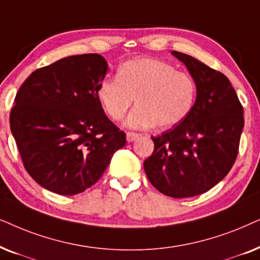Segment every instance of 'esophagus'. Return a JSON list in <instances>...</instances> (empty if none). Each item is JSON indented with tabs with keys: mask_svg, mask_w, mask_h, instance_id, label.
Masks as SVG:
<instances>
[{
	"mask_svg": "<svg viewBox=\"0 0 260 260\" xmlns=\"http://www.w3.org/2000/svg\"><path fill=\"white\" fill-rule=\"evenodd\" d=\"M140 137V134L139 133H133V132H128L127 134H126V139H127V141L128 143H132L133 140H136L137 138H139Z\"/></svg>",
	"mask_w": 260,
	"mask_h": 260,
	"instance_id": "esophagus-1",
	"label": "esophagus"
}]
</instances>
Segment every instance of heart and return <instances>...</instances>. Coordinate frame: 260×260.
<instances>
[{
  "instance_id": "obj_1",
  "label": "heart",
  "mask_w": 260,
  "mask_h": 260,
  "mask_svg": "<svg viewBox=\"0 0 260 260\" xmlns=\"http://www.w3.org/2000/svg\"><path fill=\"white\" fill-rule=\"evenodd\" d=\"M99 102L112 120H121L136 99L137 107L124 121L129 128H170L191 112L196 84L185 72L154 58H136L120 65L116 77L102 79Z\"/></svg>"
}]
</instances>
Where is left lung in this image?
<instances>
[{
    "instance_id": "1",
    "label": "left lung",
    "mask_w": 260,
    "mask_h": 260,
    "mask_svg": "<svg viewBox=\"0 0 260 260\" xmlns=\"http://www.w3.org/2000/svg\"><path fill=\"white\" fill-rule=\"evenodd\" d=\"M196 84V101L182 122L152 137L144 161L151 184L175 199L208 191L226 177L238 155L244 109L230 79L191 55L172 51Z\"/></svg>"
}]
</instances>
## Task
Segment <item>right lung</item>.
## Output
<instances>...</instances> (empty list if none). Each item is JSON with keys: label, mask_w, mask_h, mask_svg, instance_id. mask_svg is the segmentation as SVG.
<instances>
[{"label": "right lung", "mask_w": 260, "mask_h": 260, "mask_svg": "<svg viewBox=\"0 0 260 260\" xmlns=\"http://www.w3.org/2000/svg\"><path fill=\"white\" fill-rule=\"evenodd\" d=\"M107 70L98 53L71 55L32 72L17 91L12 134L27 172L52 192L72 196L94 185L126 145L96 95Z\"/></svg>", "instance_id": "1"}]
</instances>
